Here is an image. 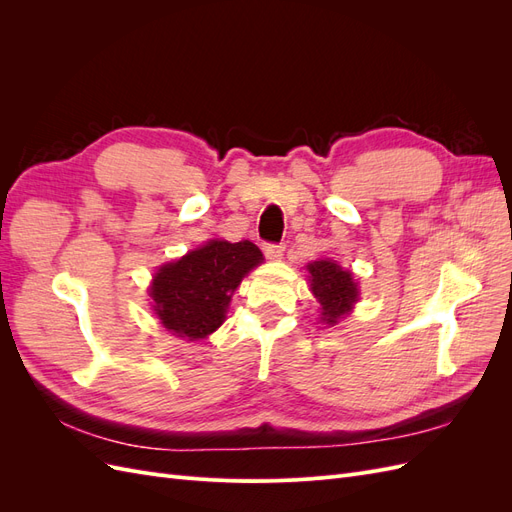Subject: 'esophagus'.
Returning a JSON list of instances; mask_svg holds the SVG:
<instances>
[{"label":"esophagus","mask_w":512,"mask_h":512,"mask_svg":"<svg viewBox=\"0 0 512 512\" xmlns=\"http://www.w3.org/2000/svg\"><path fill=\"white\" fill-rule=\"evenodd\" d=\"M262 252H265V256L269 260H280L286 252V247L282 243H265L262 245Z\"/></svg>","instance_id":"obj_1"}]
</instances>
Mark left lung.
<instances>
[{"label":"left lung","mask_w":512,"mask_h":512,"mask_svg":"<svg viewBox=\"0 0 512 512\" xmlns=\"http://www.w3.org/2000/svg\"><path fill=\"white\" fill-rule=\"evenodd\" d=\"M307 271L309 286L322 309L320 320L333 327L350 314L354 303L359 301V286H356L352 273L339 267L335 260L309 262Z\"/></svg>","instance_id":"left-lung-1"}]
</instances>
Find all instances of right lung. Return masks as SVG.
Wrapping results in <instances>:
<instances>
[{
    "label": "right lung",
    "instance_id": "add662e5",
    "mask_svg": "<svg viewBox=\"0 0 512 512\" xmlns=\"http://www.w3.org/2000/svg\"><path fill=\"white\" fill-rule=\"evenodd\" d=\"M262 260L252 241L211 239L153 275V312L173 335L190 342L205 339L220 329L232 292Z\"/></svg>",
    "mask_w": 512,
    "mask_h": 512
}]
</instances>
